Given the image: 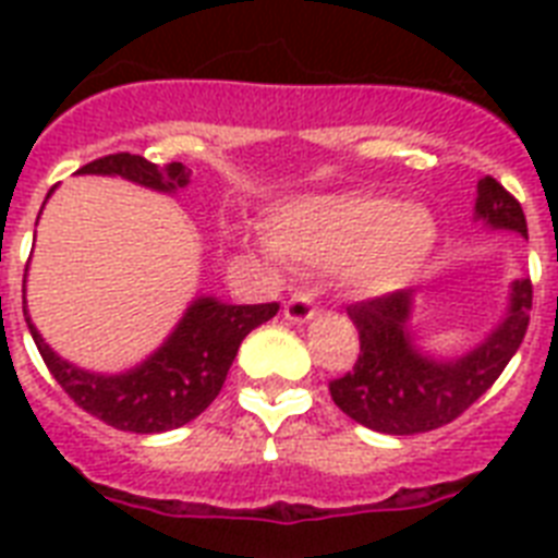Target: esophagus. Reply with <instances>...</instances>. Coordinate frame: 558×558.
Here are the masks:
<instances>
[{
    "label": "esophagus",
    "mask_w": 558,
    "mask_h": 558,
    "mask_svg": "<svg viewBox=\"0 0 558 558\" xmlns=\"http://www.w3.org/2000/svg\"><path fill=\"white\" fill-rule=\"evenodd\" d=\"M315 313H318V306L313 304V295H310V292H298V295H292L287 304H283V315H287V322L304 324V322H310Z\"/></svg>",
    "instance_id": "34e87169"
}]
</instances>
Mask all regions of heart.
Returning <instances> with one entry per match:
<instances>
[{
	"label": "heart",
	"instance_id": "1",
	"mask_svg": "<svg viewBox=\"0 0 558 558\" xmlns=\"http://www.w3.org/2000/svg\"><path fill=\"white\" fill-rule=\"evenodd\" d=\"M432 214L390 193L348 191L292 202L271 217V245L289 263L344 266L365 289L402 283L428 257Z\"/></svg>",
	"mask_w": 558,
	"mask_h": 558
}]
</instances>
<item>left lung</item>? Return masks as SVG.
Returning <instances> with one entry per match:
<instances>
[{
  "label": "left lung",
  "mask_w": 558,
  "mask_h": 558,
  "mask_svg": "<svg viewBox=\"0 0 558 558\" xmlns=\"http://www.w3.org/2000/svg\"><path fill=\"white\" fill-rule=\"evenodd\" d=\"M475 214L486 226L527 236L521 202L493 177L477 182ZM411 292H388L348 306L359 330L353 371L330 381L332 402L356 423L381 434H423L458 420L484 397L524 341L533 310V280H515L510 313L489 339L463 359L437 362L416 353L405 332Z\"/></svg>",
  "instance_id": "8db88e82"
}]
</instances>
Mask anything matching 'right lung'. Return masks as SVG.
Returning <instances> with one entry per match:
<instances>
[{"mask_svg":"<svg viewBox=\"0 0 558 558\" xmlns=\"http://www.w3.org/2000/svg\"><path fill=\"white\" fill-rule=\"evenodd\" d=\"M77 173H107L124 177L156 191H177L187 185L182 161H147L133 153H112L83 165ZM280 304H222L217 298H199L179 322L165 348L153 353L142 367L121 376H98L69 365L51 353L39 339L31 318L28 330L34 336L39 356L57 379V385L81 405L86 414L98 416L112 428L133 434H159L191 423L217 399L228 367L234 362L240 341L275 318ZM25 313V306H22Z\"/></svg>","mask_w":558,"mask_h":558,"instance_id":"right-lung-1","label":"right lung"}]
</instances>
